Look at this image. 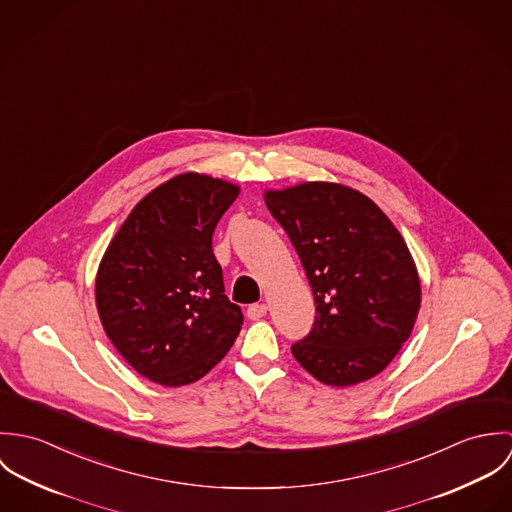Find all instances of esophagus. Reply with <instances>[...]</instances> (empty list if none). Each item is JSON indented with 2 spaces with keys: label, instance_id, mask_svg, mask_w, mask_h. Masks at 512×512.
<instances>
[{
  "label": "esophagus",
  "instance_id": "obj_1",
  "mask_svg": "<svg viewBox=\"0 0 512 512\" xmlns=\"http://www.w3.org/2000/svg\"><path fill=\"white\" fill-rule=\"evenodd\" d=\"M266 313H268V305H266V303H254V305H250L248 311H246L248 319H252V321L262 319Z\"/></svg>",
  "mask_w": 512,
  "mask_h": 512
}]
</instances>
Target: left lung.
<instances>
[{"instance_id":"8db88e82","label":"left lung","mask_w":512,"mask_h":512,"mask_svg":"<svg viewBox=\"0 0 512 512\" xmlns=\"http://www.w3.org/2000/svg\"><path fill=\"white\" fill-rule=\"evenodd\" d=\"M266 205L288 232L315 299L313 327L292 345L295 361L331 386L378 374L420 309V278L400 232L363 193L337 183L268 191Z\"/></svg>"}]
</instances>
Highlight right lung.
I'll return each mask as SVG.
<instances>
[{"label": "right lung", "mask_w": 512, "mask_h": 512, "mask_svg": "<svg viewBox=\"0 0 512 512\" xmlns=\"http://www.w3.org/2000/svg\"><path fill=\"white\" fill-rule=\"evenodd\" d=\"M238 187L185 173L146 195L110 242L96 276L100 321L142 376L183 386L203 378L242 329L224 295L213 232Z\"/></svg>", "instance_id": "1"}]
</instances>
